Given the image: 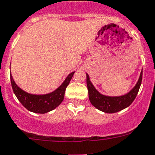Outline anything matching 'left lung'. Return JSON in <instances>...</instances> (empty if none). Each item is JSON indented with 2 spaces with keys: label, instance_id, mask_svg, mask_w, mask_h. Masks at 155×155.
Wrapping results in <instances>:
<instances>
[{
  "label": "left lung",
  "instance_id": "left-lung-1",
  "mask_svg": "<svg viewBox=\"0 0 155 155\" xmlns=\"http://www.w3.org/2000/svg\"><path fill=\"white\" fill-rule=\"evenodd\" d=\"M141 80H142V71L140 74L138 81L136 85L127 94L120 96H107L102 94L97 91L90 80L89 75L86 74V84L88 89L90 102L94 107L99 109V111H104L105 113H115L121 111L128 107L134 102L141 86Z\"/></svg>",
  "mask_w": 155,
  "mask_h": 155
}]
</instances>
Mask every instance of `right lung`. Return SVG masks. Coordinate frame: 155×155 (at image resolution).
Wrapping results in <instances>:
<instances>
[{"label": "right lung", "instance_id": "obj_1", "mask_svg": "<svg viewBox=\"0 0 155 155\" xmlns=\"http://www.w3.org/2000/svg\"><path fill=\"white\" fill-rule=\"evenodd\" d=\"M75 72L69 74L64 79L63 83L55 91L45 94H33L27 93L21 90L14 81L13 77L10 74V81L14 94L18 99V101L26 107L28 111L35 113L44 114L52 111L53 109L60 105L63 101L64 92L67 86L71 81Z\"/></svg>", "mask_w": 155, "mask_h": 155}]
</instances>
